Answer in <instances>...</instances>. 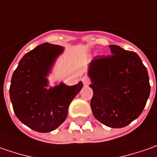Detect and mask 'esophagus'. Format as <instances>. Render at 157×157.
<instances>
[{
    "instance_id": "34e87169",
    "label": "esophagus",
    "mask_w": 157,
    "mask_h": 157,
    "mask_svg": "<svg viewBox=\"0 0 157 157\" xmlns=\"http://www.w3.org/2000/svg\"><path fill=\"white\" fill-rule=\"evenodd\" d=\"M82 82H83V84L85 86H88V85H89V83H90V79H89L88 76H83L82 79Z\"/></svg>"
}]
</instances>
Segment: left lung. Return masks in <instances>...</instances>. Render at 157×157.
<instances>
[{
  "mask_svg": "<svg viewBox=\"0 0 157 157\" xmlns=\"http://www.w3.org/2000/svg\"><path fill=\"white\" fill-rule=\"evenodd\" d=\"M111 56H96L88 75L95 118L110 128H123L142 114L150 93L149 75L136 53L109 45Z\"/></svg>",
  "mask_w": 157,
  "mask_h": 157,
  "instance_id": "8db88e82",
  "label": "left lung"
}]
</instances>
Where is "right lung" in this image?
Instances as JSON below:
<instances>
[{"instance_id":"right-lung-1","label":"right lung","mask_w":157,"mask_h":157,"mask_svg":"<svg viewBox=\"0 0 157 157\" xmlns=\"http://www.w3.org/2000/svg\"><path fill=\"white\" fill-rule=\"evenodd\" d=\"M63 47L42 43L28 52L14 71L9 89L14 114L21 122L40 133L50 132L67 118L68 106L82 89L60 82L48 88V76Z\"/></svg>"}]
</instances>
